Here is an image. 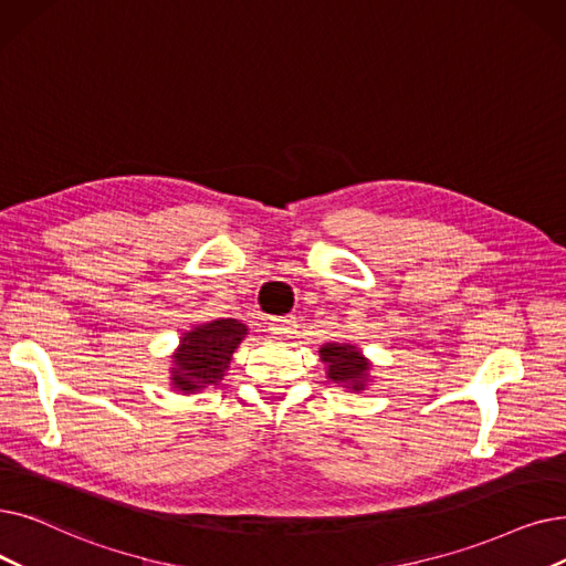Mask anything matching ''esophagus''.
Here are the masks:
<instances>
[{"instance_id":"esophagus-1","label":"esophagus","mask_w":566,"mask_h":566,"mask_svg":"<svg viewBox=\"0 0 566 566\" xmlns=\"http://www.w3.org/2000/svg\"><path fill=\"white\" fill-rule=\"evenodd\" d=\"M293 326H296V322H293L291 316H273V318H270V331L277 333V335L291 333Z\"/></svg>"}]
</instances>
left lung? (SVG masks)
I'll return each instance as SVG.
<instances>
[{
  "label": "left lung",
  "mask_w": 566,
  "mask_h": 566,
  "mask_svg": "<svg viewBox=\"0 0 566 566\" xmlns=\"http://www.w3.org/2000/svg\"><path fill=\"white\" fill-rule=\"evenodd\" d=\"M322 360L328 363V379L352 384L356 390L363 386V377L367 370L365 358L349 344H326L322 349Z\"/></svg>",
  "instance_id": "8db88e82"
}]
</instances>
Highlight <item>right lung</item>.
I'll return each instance as SVG.
<instances>
[{
	"mask_svg": "<svg viewBox=\"0 0 566 566\" xmlns=\"http://www.w3.org/2000/svg\"><path fill=\"white\" fill-rule=\"evenodd\" d=\"M244 335H248V328L235 318H219V322L203 324L187 333L176 356L174 384L180 390L217 384L224 377L229 360Z\"/></svg>",
	"mask_w": 566,
	"mask_h": 566,
	"instance_id": "obj_1",
	"label": "right lung"
}]
</instances>
